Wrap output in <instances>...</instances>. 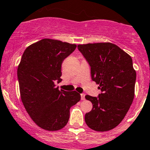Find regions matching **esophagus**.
Here are the masks:
<instances>
[{
	"mask_svg": "<svg viewBox=\"0 0 150 150\" xmlns=\"http://www.w3.org/2000/svg\"><path fill=\"white\" fill-rule=\"evenodd\" d=\"M81 100H85V94H84V93L81 94Z\"/></svg>",
	"mask_w": 150,
	"mask_h": 150,
	"instance_id": "obj_1",
	"label": "esophagus"
}]
</instances>
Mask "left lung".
Returning a JSON list of instances; mask_svg holds the SVG:
<instances>
[{
  "instance_id": "obj_1",
  "label": "left lung",
  "mask_w": 150,
  "mask_h": 150,
  "mask_svg": "<svg viewBox=\"0 0 150 150\" xmlns=\"http://www.w3.org/2000/svg\"><path fill=\"white\" fill-rule=\"evenodd\" d=\"M78 49L102 92L98 98L85 96L93 105L85 114L86 125L96 132L111 130L124 118L134 98L137 74L132 57L110 42L79 45Z\"/></svg>"
}]
</instances>
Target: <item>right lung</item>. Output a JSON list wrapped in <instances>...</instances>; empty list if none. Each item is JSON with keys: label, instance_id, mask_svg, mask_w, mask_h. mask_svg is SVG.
I'll list each match as a JSON object with an SVG mask.
<instances>
[{"label": "right lung", "instance_id": "1", "mask_svg": "<svg viewBox=\"0 0 150 150\" xmlns=\"http://www.w3.org/2000/svg\"><path fill=\"white\" fill-rule=\"evenodd\" d=\"M76 44L42 39L26 48L18 66L21 101L33 121L47 131H58L69 121L70 108L81 99L76 91L59 90L61 64Z\"/></svg>", "mask_w": 150, "mask_h": 150}]
</instances>
